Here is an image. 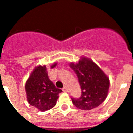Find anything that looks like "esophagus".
Here are the masks:
<instances>
[{
	"instance_id": "obj_1",
	"label": "esophagus",
	"mask_w": 133,
	"mask_h": 133,
	"mask_svg": "<svg viewBox=\"0 0 133 133\" xmlns=\"http://www.w3.org/2000/svg\"><path fill=\"white\" fill-rule=\"evenodd\" d=\"M63 90L64 91V92H68V91H69V89H68V88L66 87H64L63 88Z\"/></svg>"
}]
</instances>
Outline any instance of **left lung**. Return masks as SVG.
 <instances>
[{"mask_svg": "<svg viewBox=\"0 0 133 133\" xmlns=\"http://www.w3.org/2000/svg\"><path fill=\"white\" fill-rule=\"evenodd\" d=\"M70 66L77 74L82 93L79 98H71L74 105L85 110L99 106L107 97L109 78L93 61L84 57Z\"/></svg>", "mask_w": 133, "mask_h": 133, "instance_id": "8db88e82", "label": "left lung"}]
</instances>
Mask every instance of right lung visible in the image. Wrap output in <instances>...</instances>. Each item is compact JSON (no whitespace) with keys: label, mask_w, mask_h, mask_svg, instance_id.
Instances as JSON below:
<instances>
[{"label":"right lung","mask_w":133,"mask_h":133,"mask_svg":"<svg viewBox=\"0 0 133 133\" xmlns=\"http://www.w3.org/2000/svg\"><path fill=\"white\" fill-rule=\"evenodd\" d=\"M56 64L52 65L55 67ZM29 104L41 111H46L55 106L58 94L63 92L57 89L48 76L45 66H38L32 72L25 85Z\"/></svg>","instance_id":"obj_1"}]
</instances>
